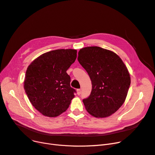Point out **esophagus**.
<instances>
[{
	"instance_id": "obj_1",
	"label": "esophagus",
	"mask_w": 155,
	"mask_h": 155,
	"mask_svg": "<svg viewBox=\"0 0 155 155\" xmlns=\"http://www.w3.org/2000/svg\"><path fill=\"white\" fill-rule=\"evenodd\" d=\"M81 93V89H78L77 90V94L78 95H80Z\"/></svg>"
}]
</instances>
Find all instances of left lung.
Instances as JSON below:
<instances>
[{
  "instance_id": "left-lung-1",
  "label": "left lung",
  "mask_w": 155,
  "mask_h": 155,
  "mask_svg": "<svg viewBox=\"0 0 155 155\" xmlns=\"http://www.w3.org/2000/svg\"><path fill=\"white\" fill-rule=\"evenodd\" d=\"M78 60L91 81V94L83 100L87 111L99 118L114 114L124 103L130 84L126 65L114 51L99 47L81 48Z\"/></svg>"
}]
</instances>
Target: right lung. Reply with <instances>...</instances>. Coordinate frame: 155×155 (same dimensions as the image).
I'll list each match as a JSON object with an SVG mask.
<instances>
[{"label":"right lung","mask_w":155,"mask_h":155,"mask_svg":"<svg viewBox=\"0 0 155 155\" xmlns=\"http://www.w3.org/2000/svg\"><path fill=\"white\" fill-rule=\"evenodd\" d=\"M77 57V50L58 49L35 59L26 72L24 88L33 106L49 117L66 111L76 90L66 72Z\"/></svg>","instance_id":"1"}]
</instances>
